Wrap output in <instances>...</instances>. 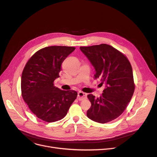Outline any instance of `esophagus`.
I'll return each instance as SVG.
<instances>
[{
	"mask_svg": "<svg viewBox=\"0 0 157 157\" xmlns=\"http://www.w3.org/2000/svg\"><path fill=\"white\" fill-rule=\"evenodd\" d=\"M87 97V94L86 93L82 92H79L78 94V100L79 101H83L84 99H86Z\"/></svg>",
	"mask_w": 157,
	"mask_h": 157,
	"instance_id": "esophagus-1",
	"label": "esophagus"
}]
</instances>
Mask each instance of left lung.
Masks as SVG:
<instances>
[{"label": "left lung", "instance_id": "left-lung-1", "mask_svg": "<svg viewBox=\"0 0 157 157\" xmlns=\"http://www.w3.org/2000/svg\"><path fill=\"white\" fill-rule=\"evenodd\" d=\"M80 50L94 67L95 78H100L101 84L105 85L99 97L88 95L91 107L87 117L100 123L111 121L125 111L133 95L135 85L132 66L124 55L108 44L81 46Z\"/></svg>", "mask_w": 157, "mask_h": 157}]
</instances>
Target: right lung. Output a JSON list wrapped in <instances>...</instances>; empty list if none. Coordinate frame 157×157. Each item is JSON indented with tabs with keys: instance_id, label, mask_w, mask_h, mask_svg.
<instances>
[{
	"instance_id": "add662e5",
	"label": "right lung",
	"mask_w": 157,
	"mask_h": 157,
	"mask_svg": "<svg viewBox=\"0 0 157 157\" xmlns=\"http://www.w3.org/2000/svg\"><path fill=\"white\" fill-rule=\"evenodd\" d=\"M76 48L53 46L40 49L26 63L21 79L24 101L36 116L47 122L60 120L67 113L78 93L54 86L61 65Z\"/></svg>"
}]
</instances>
